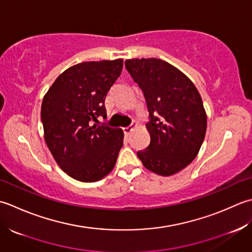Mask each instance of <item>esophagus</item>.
I'll return each mask as SVG.
<instances>
[{"label":"esophagus","mask_w":252,"mask_h":252,"mask_svg":"<svg viewBox=\"0 0 252 252\" xmlns=\"http://www.w3.org/2000/svg\"><path fill=\"white\" fill-rule=\"evenodd\" d=\"M135 127H137V124H132V125H130V126L124 127V128H123V130H124L125 135H129V133L131 132V130H132Z\"/></svg>","instance_id":"obj_1"}]
</instances>
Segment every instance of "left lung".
Instances as JSON below:
<instances>
[{"label": "left lung", "mask_w": 252, "mask_h": 252, "mask_svg": "<svg viewBox=\"0 0 252 252\" xmlns=\"http://www.w3.org/2000/svg\"><path fill=\"white\" fill-rule=\"evenodd\" d=\"M125 65L143 92L150 120V145L137 156L149 171L171 176L192 162L204 140L201 96L192 81L165 61L133 59Z\"/></svg>", "instance_id": "1"}]
</instances>
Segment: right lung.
<instances>
[{
	"label": "right lung",
	"mask_w": 252,
	"mask_h": 252,
	"mask_svg": "<svg viewBox=\"0 0 252 252\" xmlns=\"http://www.w3.org/2000/svg\"><path fill=\"white\" fill-rule=\"evenodd\" d=\"M122 68V59L74 65L43 97L44 140L59 166L76 181L97 182L115 166L124 132L99 125L97 117L106 119L105 96Z\"/></svg>",
	"instance_id": "right-lung-1"
}]
</instances>
